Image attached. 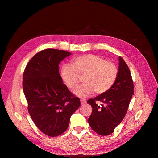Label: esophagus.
Here are the masks:
<instances>
[{"instance_id": "34e87169", "label": "esophagus", "mask_w": 158, "mask_h": 158, "mask_svg": "<svg viewBox=\"0 0 158 158\" xmlns=\"http://www.w3.org/2000/svg\"><path fill=\"white\" fill-rule=\"evenodd\" d=\"M80 102H81V104H85L86 103V101L84 99H80Z\"/></svg>"}]
</instances>
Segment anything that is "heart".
Returning <instances> with one entry per match:
<instances>
[{"label": "heart", "mask_w": 158, "mask_h": 158, "mask_svg": "<svg viewBox=\"0 0 158 158\" xmlns=\"http://www.w3.org/2000/svg\"><path fill=\"white\" fill-rule=\"evenodd\" d=\"M119 70L116 64L106 61L95 54H87L74 58L72 64H64L60 70V76L66 86L73 89L79 82V76H83V84L76 87L74 94L86 98L96 92L103 94L112 87L116 82Z\"/></svg>", "instance_id": "heart-1"}]
</instances>
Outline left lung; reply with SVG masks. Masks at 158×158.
Instances as JSON below:
<instances>
[{"label":"left lung","mask_w":158,"mask_h":158,"mask_svg":"<svg viewBox=\"0 0 158 158\" xmlns=\"http://www.w3.org/2000/svg\"><path fill=\"white\" fill-rule=\"evenodd\" d=\"M118 76L116 82L109 90L87 102L92 109L88 123L91 128L101 135L112 133L120 123L129 107L134 94V83L129 68L121 56H119ZM100 101L105 104L100 107L95 102Z\"/></svg>","instance_id":"obj_1"}]
</instances>
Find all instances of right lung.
<instances>
[{
    "label": "right lung",
    "mask_w": 158,
    "mask_h": 158,
    "mask_svg": "<svg viewBox=\"0 0 158 158\" xmlns=\"http://www.w3.org/2000/svg\"><path fill=\"white\" fill-rule=\"evenodd\" d=\"M70 54L52 48L40 51L24 71L23 86L29 114L38 128L50 137L67 130L71 116L80 106L79 98L69 91L59 74L60 62Z\"/></svg>",
    "instance_id": "add662e5"
}]
</instances>
